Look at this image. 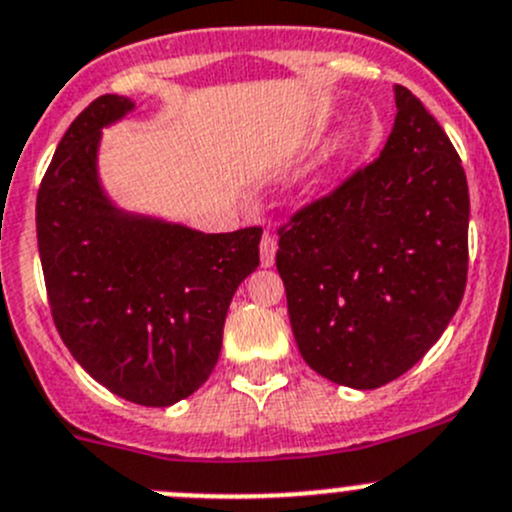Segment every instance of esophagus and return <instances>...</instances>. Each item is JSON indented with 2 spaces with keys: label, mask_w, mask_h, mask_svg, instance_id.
<instances>
[{
  "label": "esophagus",
  "mask_w": 512,
  "mask_h": 512,
  "mask_svg": "<svg viewBox=\"0 0 512 512\" xmlns=\"http://www.w3.org/2000/svg\"><path fill=\"white\" fill-rule=\"evenodd\" d=\"M276 251H278V241L273 234H263L261 239V266L271 268L273 261H276Z\"/></svg>",
  "instance_id": "1"
}]
</instances>
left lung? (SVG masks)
Masks as SVG:
<instances>
[{
  "mask_svg": "<svg viewBox=\"0 0 512 512\" xmlns=\"http://www.w3.org/2000/svg\"><path fill=\"white\" fill-rule=\"evenodd\" d=\"M381 156L278 229L276 268L303 361L371 391L416 366L468 278V181L443 126L396 84Z\"/></svg>",
  "mask_w": 512,
  "mask_h": 512,
  "instance_id": "obj_1",
  "label": "left lung"
}]
</instances>
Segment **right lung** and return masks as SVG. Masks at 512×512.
I'll return each mask as SVG.
<instances>
[{
    "label": "right lung",
    "instance_id": "add662e5",
    "mask_svg": "<svg viewBox=\"0 0 512 512\" xmlns=\"http://www.w3.org/2000/svg\"><path fill=\"white\" fill-rule=\"evenodd\" d=\"M131 109L104 94L72 121L39 186L37 241L54 326L79 366L126 401L164 408L214 371L261 229L201 234L116 209L96 156L101 129Z\"/></svg>",
    "mask_w": 512,
    "mask_h": 512
}]
</instances>
